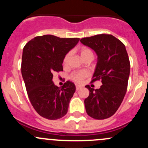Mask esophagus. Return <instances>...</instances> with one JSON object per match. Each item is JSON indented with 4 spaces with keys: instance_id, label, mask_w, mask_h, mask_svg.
I'll use <instances>...</instances> for the list:
<instances>
[{
    "instance_id": "1",
    "label": "esophagus",
    "mask_w": 148,
    "mask_h": 148,
    "mask_svg": "<svg viewBox=\"0 0 148 148\" xmlns=\"http://www.w3.org/2000/svg\"><path fill=\"white\" fill-rule=\"evenodd\" d=\"M82 87V86H80V85H77V84L76 85V89H77V91H78V90H79V89H81Z\"/></svg>"
}]
</instances>
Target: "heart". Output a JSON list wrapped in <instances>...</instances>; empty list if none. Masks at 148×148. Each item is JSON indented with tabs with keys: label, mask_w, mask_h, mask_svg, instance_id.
I'll return each instance as SVG.
<instances>
[{
	"label": "heart",
	"mask_w": 148,
	"mask_h": 148,
	"mask_svg": "<svg viewBox=\"0 0 148 148\" xmlns=\"http://www.w3.org/2000/svg\"><path fill=\"white\" fill-rule=\"evenodd\" d=\"M79 53L83 59H84L85 58L87 57V56H93V53H92V51H91V49H89L88 47H86V46H82V47L80 48ZM69 58L70 53H67L64 56V64H67V63L69 62ZM88 75H89V74H88V72L86 71H77V72H74L71 74V79L73 81L75 82L82 83L84 80V79L87 77Z\"/></svg>",
	"instance_id": "obj_1"
}]
</instances>
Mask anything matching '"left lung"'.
Instances as JSON below:
<instances>
[{
  "label": "left lung",
  "instance_id": "obj_1",
  "mask_svg": "<svg viewBox=\"0 0 148 148\" xmlns=\"http://www.w3.org/2000/svg\"><path fill=\"white\" fill-rule=\"evenodd\" d=\"M96 52L97 63L92 82H102L99 89L85 87L89 95L84 99L86 112L96 120H104L118 110L127 88L130 63L123 43L110 34H99L80 40Z\"/></svg>",
  "mask_w": 148,
  "mask_h": 148
}]
</instances>
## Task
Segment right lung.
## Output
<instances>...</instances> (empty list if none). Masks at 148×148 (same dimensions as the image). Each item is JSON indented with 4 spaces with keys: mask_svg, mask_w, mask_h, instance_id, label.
Returning <instances> with one entry per match:
<instances>
[{
    "mask_svg": "<svg viewBox=\"0 0 148 148\" xmlns=\"http://www.w3.org/2000/svg\"><path fill=\"white\" fill-rule=\"evenodd\" d=\"M79 41V38L44 35L33 38L23 48L22 77L30 102L44 118L58 120L67 113L75 85L67 81L59 88L52 79L54 73L63 71L64 57Z\"/></svg>",
    "mask_w": 148,
    "mask_h": 148,
    "instance_id": "right-lung-1",
    "label": "right lung"
}]
</instances>
